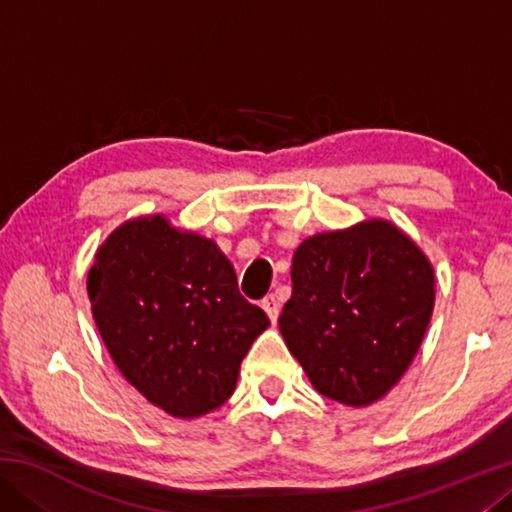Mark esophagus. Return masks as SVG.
<instances>
[{
    "label": "esophagus",
    "instance_id": "obj_1",
    "mask_svg": "<svg viewBox=\"0 0 512 512\" xmlns=\"http://www.w3.org/2000/svg\"><path fill=\"white\" fill-rule=\"evenodd\" d=\"M262 307H264V311L268 314V318H271V323H275L277 316H280V300H277L273 293H271V296L264 298Z\"/></svg>",
    "mask_w": 512,
    "mask_h": 512
}]
</instances>
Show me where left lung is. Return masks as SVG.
Returning <instances> with one entry per match:
<instances>
[{"label":"left lung","instance_id":"1","mask_svg":"<svg viewBox=\"0 0 512 512\" xmlns=\"http://www.w3.org/2000/svg\"><path fill=\"white\" fill-rule=\"evenodd\" d=\"M291 282L277 325L311 386L357 409L381 400L427 334L436 302L429 257L395 223L366 219L302 241Z\"/></svg>","mask_w":512,"mask_h":512}]
</instances>
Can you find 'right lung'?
<instances>
[{
    "mask_svg": "<svg viewBox=\"0 0 512 512\" xmlns=\"http://www.w3.org/2000/svg\"><path fill=\"white\" fill-rule=\"evenodd\" d=\"M88 298L124 379L180 420L228 402L241 361L271 325L241 298L219 246L162 214L110 232L90 266Z\"/></svg>",
    "mask_w": 512,
    "mask_h": 512,
    "instance_id": "obj_1",
    "label": "right lung"
}]
</instances>
